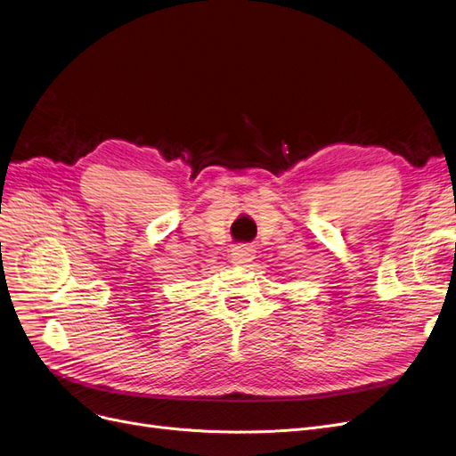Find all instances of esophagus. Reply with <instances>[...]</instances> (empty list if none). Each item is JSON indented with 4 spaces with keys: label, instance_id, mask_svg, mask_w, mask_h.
<instances>
[{
    "label": "esophagus",
    "instance_id": "esophagus-1",
    "mask_svg": "<svg viewBox=\"0 0 456 456\" xmlns=\"http://www.w3.org/2000/svg\"><path fill=\"white\" fill-rule=\"evenodd\" d=\"M254 258V250L248 245H240L232 250V264L245 265Z\"/></svg>",
    "mask_w": 456,
    "mask_h": 456
}]
</instances>
